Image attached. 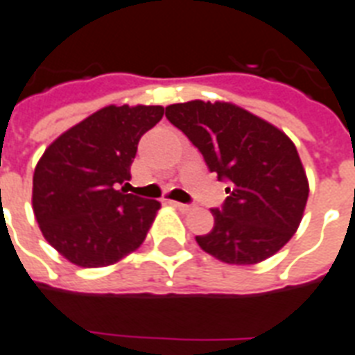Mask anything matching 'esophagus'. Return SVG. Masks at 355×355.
<instances>
[{
  "mask_svg": "<svg viewBox=\"0 0 355 355\" xmlns=\"http://www.w3.org/2000/svg\"><path fill=\"white\" fill-rule=\"evenodd\" d=\"M170 203H172V205H174L175 209H180V211H183V212L192 211V207L187 205V203H180V201H170Z\"/></svg>",
  "mask_w": 355,
  "mask_h": 355,
  "instance_id": "esophagus-1",
  "label": "esophagus"
}]
</instances>
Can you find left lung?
Segmentation results:
<instances>
[{"mask_svg": "<svg viewBox=\"0 0 355 355\" xmlns=\"http://www.w3.org/2000/svg\"><path fill=\"white\" fill-rule=\"evenodd\" d=\"M166 119L200 150L207 168L229 183L212 209L214 227L196 236L225 263L262 262L290 242L308 201V180L295 144L273 124L229 102L166 106Z\"/></svg>", "mask_w": 355, "mask_h": 355, "instance_id": "1", "label": "left lung"}]
</instances>
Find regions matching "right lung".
Returning a JSON list of instances; mask_svg holds the SVG:
<instances>
[{
    "mask_svg": "<svg viewBox=\"0 0 355 355\" xmlns=\"http://www.w3.org/2000/svg\"><path fill=\"white\" fill-rule=\"evenodd\" d=\"M163 106H106L62 133L34 168L33 209L45 240L80 268H102L143 243L161 203L126 194L139 139Z\"/></svg>",
    "mask_w": 355,
    "mask_h": 355,
    "instance_id": "obj_1",
    "label": "right lung"
}]
</instances>
